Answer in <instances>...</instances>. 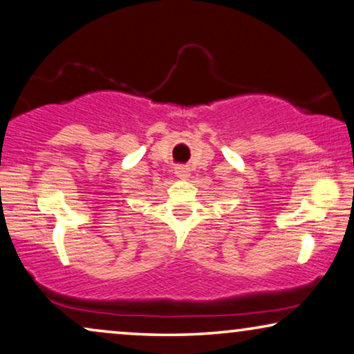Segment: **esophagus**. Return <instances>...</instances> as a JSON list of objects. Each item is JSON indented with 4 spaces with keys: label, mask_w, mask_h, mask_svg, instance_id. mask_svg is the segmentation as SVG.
<instances>
[{
    "label": "esophagus",
    "mask_w": 354,
    "mask_h": 354,
    "mask_svg": "<svg viewBox=\"0 0 354 354\" xmlns=\"http://www.w3.org/2000/svg\"><path fill=\"white\" fill-rule=\"evenodd\" d=\"M189 171L191 169L185 167V165H178V167L174 168V173H176V176H180V178H187L189 176Z\"/></svg>",
    "instance_id": "34e87169"
}]
</instances>
